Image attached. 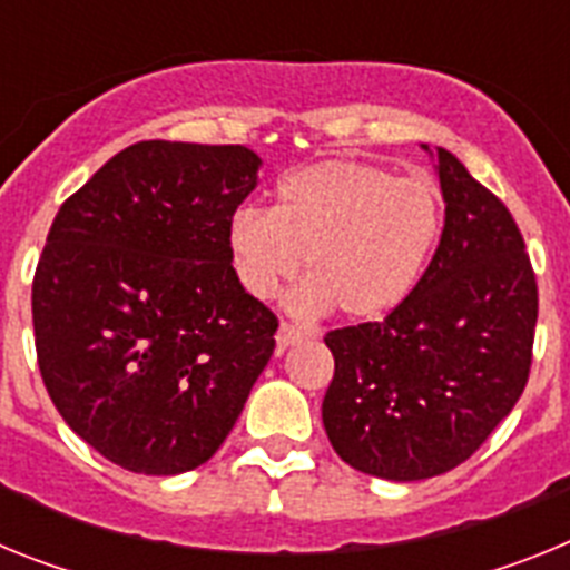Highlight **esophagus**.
<instances>
[{
	"label": "esophagus",
	"instance_id": "1",
	"mask_svg": "<svg viewBox=\"0 0 570 570\" xmlns=\"http://www.w3.org/2000/svg\"><path fill=\"white\" fill-rule=\"evenodd\" d=\"M299 340H302V331L296 328V325H291V322H282L279 334H276V347H279V351H285V347L296 345Z\"/></svg>",
	"mask_w": 570,
	"mask_h": 570
}]
</instances>
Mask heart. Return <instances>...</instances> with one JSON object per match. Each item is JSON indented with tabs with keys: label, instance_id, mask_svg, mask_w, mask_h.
I'll list each match as a JSON object with an SVG mask.
<instances>
[{
	"label": "heart",
	"instance_id": "obj_1",
	"mask_svg": "<svg viewBox=\"0 0 570 570\" xmlns=\"http://www.w3.org/2000/svg\"><path fill=\"white\" fill-rule=\"evenodd\" d=\"M440 225V190L428 179L325 159L285 176L274 210H236L228 248L236 279L256 299L294 279L305 256L311 282L299 294L302 308H334L342 320L374 322L411 294Z\"/></svg>",
	"mask_w": 570,
	"mask_h": 570
}]
</instances>
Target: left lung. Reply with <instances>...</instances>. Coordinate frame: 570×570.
<instances>
[{"mask_svg": "<svg viewBox=\"0 0 570 570\" xmlns=\"http://www.w3.org/2000/svg\"><path fill=\"white\" fill-rule=\"evenodd\" d=\"M445 228L414 291L385 320L325 334L334 380L322 422L336 454L380 480L451 471L528 385L537 276L511 210L436 148Z\"/></svg>", "mask_w": 570, "mask_h": 570, "instance_id": "left-lung-1", "label": "left lung"}]
</instances>
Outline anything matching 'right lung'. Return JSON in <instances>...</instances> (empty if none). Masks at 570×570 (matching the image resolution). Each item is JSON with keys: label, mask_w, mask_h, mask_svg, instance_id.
Listing matches in <instances>:
<instances>
[{"label": "right lung", "mask_w": 570, "mask_h": 570, "mask_svg": "<svg viewBox=\"0 0 570 570\" xmlns=\"http://www.w3.org/2000/svg\"><path fill=\"white\" fill-rule=\"evenodd\" d=\"M259 165L245 145L136 142L50 225L30 294L39 374L70 431L125 471L208 462L274 354L279 320L228 248Z\"/></svg>", "instance_id": "obj_1"}]
</instances>
